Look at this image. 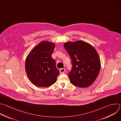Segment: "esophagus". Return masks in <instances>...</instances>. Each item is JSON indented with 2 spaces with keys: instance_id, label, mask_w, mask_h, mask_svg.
<instances>
[{
  "instance_id": "34e87169",
  "label": "esophagus",
  "mask_w": 121,
  "mask_h": 121,
  "mask_svg": "<svg viewBox=\"0 0 121 121\" xmlns=\"http://www.w3.org/2000/svg\"><path fill=\"white\" fill-rule=\"evenodd\" d=\"M59 71H60V73H64L65 72V68H61V69H60Z\"/></svg>"
}]
</instances>
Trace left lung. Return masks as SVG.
Listing matches in <instances>:
<instances>
[{
    "mask_svg": "<svg viewBox=\"0 0 121 121\" xmlns=\"http://www.w3.org/2000/svg\"><path fill=\"white\" fill-rule=\"evenodd\" d=\"M64 46L72 60V69L68 73L70 83L80 88L90 86L95 81L101 68L97 51L91 44L82 40L69 41Z\"/></svg>",
    "mask_w": 121,
    "mask_h": 121,
    "instance_id": "left-lung-1",
    "label": "left lung"
}]
</instances>
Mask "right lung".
Here are the masks:
<instances>
[{
	"instance_id": "add662e5",
	"label": "right lung",
	"mask_w": 121,
	"mask_h": 121,
	"mask_svg": "<svg viewBox=\"0 0 121 121\" xmlns=\"http://www.w3.org/2000/svg\"><path fill=\"white\" fill-rule=\"evenodd\" d=\"M55 44L44 41L29 52L25 61V71L30 81L35 86L47 87L53 85L60 72L51 56Z\"/></svg>"
}]
</instances>
